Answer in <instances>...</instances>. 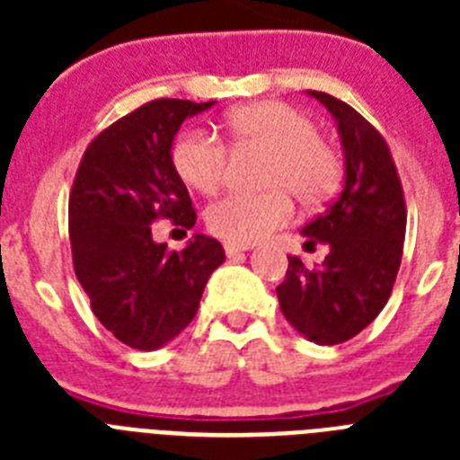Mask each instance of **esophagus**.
<instances>
[{"label":"esophagus","mask_w":460,"mask_h":460,"mask_svg":"<svg viewBox=\"0 0 460 460\" xmlns=\"http://www.w3.org/2000/svg\"><path fill=\"white\" fill-rule=\"evenodd\" d=\"M223 249H226V255H227V258H233V255L243 253V251H249L251 246H243V243H230V242H227L226 246H223Z\"/></svg>","instance_id":"esophagus-1"}]
</instances>
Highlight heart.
Listing matches in <instances>:
<instances>
[{
    "label": "heart",
    "mask_w": 460,
    "mask_h": 460,
    "mask_svg": "<svg viewBox=\"0 0 460 460\" xmlns=\"http://www.w3.org/2000/svg\"><path fill=\"white\" fill-rule=\"evenodd\" d=\"M234 152H265L260 170L262 193H230L207 207L211 234L230 243L265 239L295 217V202L324 205L343 180L339 149L323 136L306 112L280 101H260L234 110L226 121ZM172 165L186 186L198 193H217L227 177L230 154L211 133L190 128L172 145Z\"/></svg>",
    "instance_id": "obj_1"
}]
</instances>
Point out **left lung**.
Instances as JSON below:
<instances>
[{
	"label": "left lung",
	"mask_w": 460,
	"mask_h": 460,
	"mask_svg": "<svg viewBox=\"0 0 460 460\" xmlns=\"http://www.w3.org/2000/svg\"><path fill=\"white\" fill-rule=\"evenodd\" d=\"M334 115L345 152V186L302 234L306 249L327 243L323 265L288 255L276 288L288 323L318 345L350 341L377 318L392 295L405 239L403 186L389 145L352 105L308 89Z\"/></svg>",
	"instance_id": "obj_1"
}]
</instances>
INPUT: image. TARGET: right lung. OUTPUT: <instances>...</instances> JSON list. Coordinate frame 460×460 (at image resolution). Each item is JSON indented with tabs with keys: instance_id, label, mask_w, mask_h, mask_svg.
Here are the masks:
<instances>
[{
	"instance_id": "right-lung-1",
	"label": "right lung",
	"mask_w": 460,
	"mask_h": 460,
	"mask_svg": "<svg viewBox=\"0 0 460 460\" xmlns=\"http://www.w3.org/2000/svg\"><path fill=\"white\" fill-rule=\"evenodd\" d=\"M214 105L154 99L110 124L80 158L68 195L73 270L110 334L156 350L195 318L211 271L226 260L217 239L193 234L184 251L152 239L168 218L190 230L195 209L172 165L181 121Z\"/></svg>"
}]
</instances>
